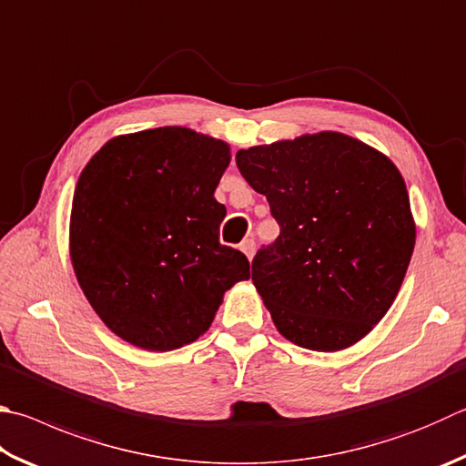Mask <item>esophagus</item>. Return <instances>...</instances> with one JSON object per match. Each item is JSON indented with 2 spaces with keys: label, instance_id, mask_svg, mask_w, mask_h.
Instances as JSON below:
<instances>
[{
  "label": "esophagus",
  "instance_id": "34e87169",
  "mask_svg": "<svg viewBox=\"0 0 466 466\" xmlns=\"http://www.w3.org/2000/svg\"><path fill=\"white\" fill-rule=\"evenodd\" d=\"M255 247H257L255 240L248 238V240H244V242L240 244V250H242L244 255H247L248 258H252V255H255Z\"/></svg>",
  "mask_w": 466,
  "mask_h": 466
}]
</instances>
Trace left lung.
<instances>
[{
  "instance_id": "1",
  "label": "left lung",
  "mask_w": 466,
  "mask_h": 466,
  "mask_svg": "<svg viewBox=\"0 0 466 466\" xmlns=\"http://www.w3.org/2000/svg\"><path fill=\"white\" fill-rule=\"evenodd\" d=\"M281 234L252 258V283L287 340L334 352L365 338L391 308L416 224L397 167L340 132L236 152Z\"/></svg>"
}]
</instances>
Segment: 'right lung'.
<instances>
[{
    "instance_id": "add662e5",
    "label": "right lung",
    "mask_w": 466,
    "mask_h": 466,
    "mask_svg": "<svg viewBox=\"0 0 466 466\" xmlns=\"http://www.w3.org/2000/svg\"><path fill=\"white\" fill-rule=\"evenodd\" d=\"M230 147L181 126L106 142L77 181L71 260L91 308L122 340L175 350L208 332L224 293L250 277L219 244L214 191Z\"/></svg>"
}]
</instances>
